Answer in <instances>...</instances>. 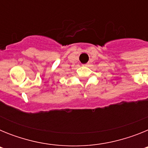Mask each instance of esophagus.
Masks as SVG:
<instances>
[{
    "label": "esophagus",
    "mask_w": 148,
    "mask_h": 148,
    "mask_svg": "<svg viewBox=\"0 0 148 148\" xmlns=\"http://www.w3.org/2000/svg\"><path fill=\"white\" fill-rule=\"evenodd\" d=\"M83 66H88V64H83Z\"/></svg>",
    "instance_id": "1"
}]
</instances>
